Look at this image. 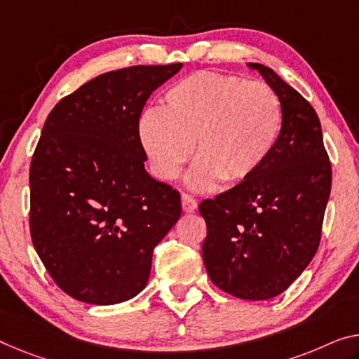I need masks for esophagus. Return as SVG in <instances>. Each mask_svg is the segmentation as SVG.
Wrapping results in <instances>:
<instances>
[{
    "instance_id": "1",
    "label": "esophagus",
    "mask_w": 359,
    "mask_h": 359,
    "mask_svg": "<svg viewBox=\"0 0 359 359\" xmlns=\"http://www.w3.org/2000/svg\"><path fill=\"white\" fill-rule=\"evenodd\" d=\"M181 203H183V210L186 213H192L197 208V201L194 197H192L191 194H186V192H183L181 194Z\"/></svg>"
}]
</instances>
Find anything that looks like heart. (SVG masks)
<instances>
[{"mask_svg": "<svg viewBox=\"0 0 359 359\" xmlns=\"http://www.w3.org/2000/svg\"><path fill=\"white\" fill-rule=\"evenodd\" d=\"M283 130V106L264 81L198 72L165 91L161 109L137 120V137L152 172L170 181L189 161L198 163L191 184L210 189L218 178L239 183L271 156Z\"/></svg>", "mask_w": 359, "mask_h": 359, "instance_id": "b5f03b06", "label": "heart"}]
</instances>
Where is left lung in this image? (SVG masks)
<instances>
[{
	"label": "left lung",
	"instance_id": "1",
	"mask_svg": "<svg viewBox=\"0 0 359 359\" xmlns=\"http://www.w3.org/2000/svg\"><path fill=\"white\" fill-rule=\"evenodd\" d=\"M249 65L278 93L283 130L255 175L201 202L207 224L202 258L218 289L242 300H268L283 294L318 252L332 168L311 104L274 70Z\"/></svg>",
	"mask_w": 359,
	"mask_h": 359
}]
</instances>
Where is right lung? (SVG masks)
<instances>
[{
	"instance_id": "obj_1",
	"label": "right lung",
	"mask_w": 359,
	"mask_h": 359,
	"mask_svg": "<svg viewBox=\"0 0 359 359\" xmlns=\"http://www.w3.org/2000/svg\"><path fill=\"white\" fill-rule=\"evenodd\" d=\"M183 64L133 65L86 81L49 112L30 163V236L72 299L114 305L146 287L152 252L181 215L149 176L137 120Z\"/></svg>"
}]
</instances>
